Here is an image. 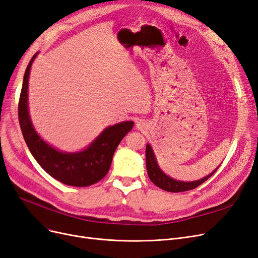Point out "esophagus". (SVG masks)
Here are the masks:
<instances>
[{"label":"esophagus","mask_w":258,"mask_h":258,"mask_svg":"<svg viewBox=\"0 0 258 258\" xmlns=\"http://www.w3.org/2000/svg\"><path fill=\"white\" fill-rule=\"evenodd\" d=\"M136 128L139 131H145L147 128V123L145 120H138L136 122Z\"/></svg>","instance_id":"34e87169"}]
</instances>
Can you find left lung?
Wrapping results in <instances>:
<instances>
[{
	"label": "left lung",
	"mask_w": 258,
	"mask_h": 258,
	"mask_svg": "<svg viewBox=\"0 0 258 258\" xmlns=\"http://www.w3.org/2000/svg\"><path fill=\"white\" fill-rule=\"evenodd\" d=\"M146 161H147V171H148V175L150 179L153 182L157 187L166 190V191L169 192H182V191H187V190H191L197 188L201 184H203L206 179L211 177L216 171L214 170L211 174H208L207 176L194 180V182H183V180H176L172 177L168 176L165 174L163 171L160 170L156 157L154 155V152L152 147L148 144L147 149H146Z\"/></svg>",
	"instance_id": "1"
}]
</instances>
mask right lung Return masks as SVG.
I'll return each instance as SVG.
<instances>
[{"label":"right lung","mask_w":258,"mask_h":258,"mask_svg":"<svg viewBox=\"0 0 258 258\" xmlns=\"http://www.w3.org/2000/svg\"><path fill=\"white\" fill-rule=\"evenodd\" d=\"M37 54L33 56L25 70L18 106L19 123L26 145L45 172L62 184L86 187L98 183L107 174L114 151L133 128L134 122L124 121L108 126L87 148L75 153H66L46 144L37 134L28 112V78Z\"/></svg>","instance_id":"right-lung-1"}]
</instances>
